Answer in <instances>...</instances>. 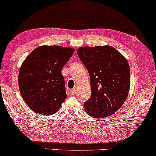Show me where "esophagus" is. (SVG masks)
<instances>
[{"instance_id": "esophagus-1", "label": "esophagus", "mask_w": 156, "mask_h": 156, "mask_svg": "<svg viewBox=\"0 0 156 156\" xmlns=\"http://www.w3.org/2000/svg\"><path fill=\"white\" fill-rule=\"evenodd\" d=\"M76 93V88H73L70 90V94L71 95H74Z\"/></svg>"}]
</instances>
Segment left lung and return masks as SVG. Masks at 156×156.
<instances>
[{
	"mask_svg": "<svg viewBox=\"0 0 156 156\" xmlns=\"http://www.w3.org/2000/svg\"><path fill=\"white\" fill-rule=\"evenodd\" d=\"M77 53L90 77L91 94L84 104L85 112L98 119L113 115L129 91L130 71L126 59L110 46L80 47Z\"/></svg>",
	"mask_w": 156,
	"mask_h": 156,
	"instance_id": "obj_1",
	"label": "left lung"
}]
</instances>
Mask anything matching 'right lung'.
<instances>
[{"mask_svg": "<svg viewBox=\"0 0 156 156\" xmlns=\"http://www.w3.org/2000/svg\"><path fill=\"white\" fill-rule=\"evenodd\" d=\"M73 53L67 47L42 46L26 58L19 70V87L31 110L48 116L60 109L67 96L61 71Z\"/></svg>", "mask_w": 156, "mask_h": 156, "instance_id": "1", "label": "right lung"}]
</instances>
